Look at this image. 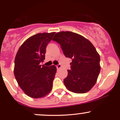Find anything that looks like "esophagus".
Wrapping results in <instances>:
<instances>
[{"label": "esophagus", "instance_id": "esophagus-1", "mask_svg": "<svg viewBox=\"0 0 120 120\" xmlns=\"http://www.w3.org/2000/svg\"><path fill=\"white\" fill-rule=\"evenodd\" d=\"M56 68H57V70L60 69L61 68V65L60 64H58V65H56Z\"/></svg>", "mask_w": 120, "mask_h": 120}]
</instances>
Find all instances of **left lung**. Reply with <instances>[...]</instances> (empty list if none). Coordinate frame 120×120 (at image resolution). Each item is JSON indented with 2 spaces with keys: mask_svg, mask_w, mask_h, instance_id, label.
<instances>
[{
  "mask_svg": "<svg viewBox=\"0 0 120 120\" xmlns=\"http://www.w3.org/2000/svg\"><path fill=\"white\" fill-rule=\"evenodd\" d=\"M60 45L66 57L72 59L71 70L64 79L68 90L82 94L95 84L100 71V58L93 44L85 37L71 31L57 33L53 38Z\"/></svg>",
  "mask_w": 120,
  "mask_h": 120,
  "instance_id": "obj_1",
  "label": "left lung"
}]
</instances>
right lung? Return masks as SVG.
Here are the masks:
<instances>
[{"label": "right lung", "instance_id": "obj_1", "mask_svg": "<svg viewBox=\"0 0 120 120\" xmlns=\"http://www.w3.org/2000/svg\"><path fill=\"white\" fill-rule=\"evenodd\" d=\"M55 34L43 33L30 37L20 46L16 55L15 78L21 89L33 98L45 96L52 90L56 67L40 63L45 59L47 46Z\"/></svg>", "mask_w": 120, "mask_h": 120}]
</instances>
